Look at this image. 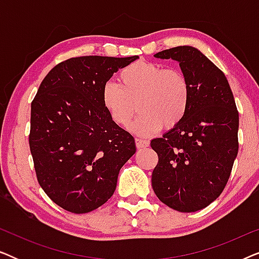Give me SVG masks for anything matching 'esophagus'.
<instances>
[{"label": "esophagus", "instance_id": "esophagus-1", "mask_svg": "<svg viewBox=\"0 0 259 259\" xmlns=\"http://www.w3.org/2000/svg\"><path fill=\"white\" fill-rule=\"evenodd\" d=\"M136 145H137V147L139 148H145V147H147L148 145H150V143H148L147 140H144V139H140V138H136Z\"/></svg>", "mask_w": 259, "mask_h": 259}]
</instances>
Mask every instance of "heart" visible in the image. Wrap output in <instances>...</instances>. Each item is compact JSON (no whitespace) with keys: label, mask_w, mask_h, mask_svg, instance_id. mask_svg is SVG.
Segmentation results:
<instances>
[{"label":"heart","mask_w":259,"mask_h":259,"mask_svg":"<svg viewBox=\"0 0 259 259\" xmlns=\"http://www.w3.org/2000/svg\"><path fill=\"white\" fill-rule=\"evenodd\" d=\"M119 84L107 82L101 102L116 125L127 128L138 109L132 130L139 136H153L165 126L171 128L185 116L190 105L189 80L178 69L138 61L119 73Z\"/></svg>","instance_id":"1"}]
</instances>
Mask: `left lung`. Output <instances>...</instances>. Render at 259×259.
I'll return each mask as SVG.
<instances>
[{"mask_svg":"<svg viewBox=\"0 0 259 259\" xmlns=\"http://www.w3.org/2000/svg\"><path fill=\"white\" fill-rule=\"evenodd\" d=\"M154 58L179 62L191 97L182 121L151 141L159 158L152 187L168 207L196 212L217 199L230 178L238 153V111L224 73L197 48L179 46Z\"/></svg>","mask_w":259,"mask_h":259,"instance_id":"left-lung-1","label":"left lung"}]
</instances>
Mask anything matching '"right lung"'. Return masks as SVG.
Returning a JSON list of instances; mask_svg holds the SVG:
<instances>
[{
    "instance_id": "1",
    "label": "right lung",
    "mask_w": 259,
    "mask_h": 259,
    "mask_svg": "<svg viewBox=\"0 0 259 259\" xmlns=\"http://www.w3.org/2000/svg\"><path fill=\"white\" fill-rule=\"evenodd\" d=\"M139 56H79L49 72L31 102L29 147L38 184L60 207L87 213L114 193L136 143L101 102L106 82Z\"/></svg>"
}]
</instances>
